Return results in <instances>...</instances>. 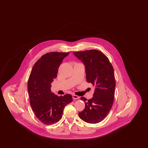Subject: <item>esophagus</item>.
I'll return each instance as SVG.
<instances>
[{
    "mask_svg": "<svg viewBox=\"0 0 148 148\" xmlns=\"http://www.w3.org/2000/svg\"><path fill=\"white\" fill-rule=\"evenodd\" d=\"M72 97H73V99H77L79 98V97H78L77 95H75V94L72 95Z\"/></svg>",
    "mask_w": 148,
    "mask_h": 148,
    "instance_id": "34e87169",
    "label": "esophagus"
}]
</instances>
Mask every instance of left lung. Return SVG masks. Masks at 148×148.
Here are the masks:
<instances>
[{"mask_svg": "<svg viewBox=\"0 0 148 148\" xmlns=\"http://www.w3.org/2000/svg\"><path fill=\"white\" fill-rule=\"evenodd\" d=\"M73 54L84 63L86 81L95 87L93 97H84V109L79 113L81 119L96 124L104 119L110 112L114 100L115 80L113 66L109 59L97 50L74 52Z\"/></svg>", "mask_w": 148, "mask_h": 148, "instance_id": "obj_1", "label": "left lung"}]
</instances>
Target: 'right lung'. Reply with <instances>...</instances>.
<instances>
[{"instance_id": "right-lung-1", "label": "right lung", "mask_w": 148, "mask_h": 148, "mask_svg": "<svg viewBox=\"0 0 148 148\" xmlns=\"http://www.w3.org/2000/svg\"><path fill=\"white\" fill-rule=\"evenodd\" d=\"M69 53L51 52L34 65L28 82L30 104L36 117L45 125L61 119L65 106L72 101L70 94L59 97L51 92V83L57 77L60 65Z\"/></svg>"}]
</instances>
